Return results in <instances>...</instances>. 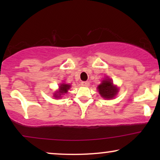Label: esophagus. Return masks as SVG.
<instances>
[{
	"instance_id": "34e87169",
	"label": "esophagus",
	"mask_w": 160,
	"mask_h": 160,
	"mask_svg": "<svg viewBox=\"0 0 160 160\" xmlns=\"http://www.w3.org/2000/svg\"><path fill=\"white\" fill-rule=\"evenodd\" d=\"M81 85L83 86H88L89 85V82L88 81H82L81 82Z\"/></svg>"
}]
</instances>
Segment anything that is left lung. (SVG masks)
<instances>
[{"label":"left lung","instance_id":"1","mask_svg":"<svg viewBox=\"0 0 160 160\" xmlns=\"http://www.w3.org/2000/svg\"><path fill=\"white\" fill-rule=\"evenodd\" d=\"M97 89L101 96L105 99L113 98L118 92V88L113 85L111 79L108 78L102 80V83L98 85Z\"/></svg>","mask_w":160,"mask_h":160}]
</instances>
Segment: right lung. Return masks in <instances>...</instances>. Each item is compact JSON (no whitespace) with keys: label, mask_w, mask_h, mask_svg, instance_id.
<instances>
[{"label":"right lung","mask_w":160,"mask_h":160,"mask_svg":"<svg viewBox=\"0 0 160 160\" xmlns=\"http://www.w3.org/2000/svg\"><path fill=\"white\" fill-rule=\"evenodd\" d=\"M70 87H71V85H69V84H66V83L60 84L59 90L56 91V92L54 93V97L56 98H61L62 95H64L68 92V91Z\"/></svg>","instance_id":"right-lung-1"}]
</instances>
